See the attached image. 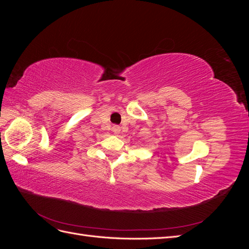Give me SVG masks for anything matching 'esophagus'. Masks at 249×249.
Masks as SVG:
<instances>
[{"instance_id": "34e87169", "label": "esophagus", "mask_w": 249, "mask_h": 249, "mask_svg": "<svg viewBox=\"0 0 249 249\" xmlns=\"http://www.w3.org/2000/svg\"><path fill=\"white\" fill-rule=\"evenodd\" d=\"M112 131L114 132V134H118V133L120 132V127H119V125H113V127H112Z\"/></svg>"}]
</instances>
